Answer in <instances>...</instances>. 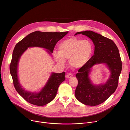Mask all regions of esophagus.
Returning a JSON list of instances; mask_svg holds the SVG:
<instances>
[{"mask_svg":"<svg viewBox=\"0 0 130 130\" xmlns=\"http://www.w3.org/2000/svg\"><path fill=\"white\" fill-rule=\"evenodd\" d=\"M73 76V75L72 73H69V74H67L66 75V78H70L72 77Z\"/></svg>","mask_w":130,"mask_h":130,"instance_id":"1","label":"esophagus"}]
</instances>
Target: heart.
<instances>
[{
    "mask_svg": "<svg viewBox=\"0 0 130 130\" xmlns=\"http://www.w3.org/2000/svg\"><path fill=\"white\" fill-rule=\"evenodd\" d=\"M93 53V46L90 42L76 38L64 40L58 46V53L53 55L57 63L61 66L65 65V60L69 59V64L74 69L85 65Z\"/></svg>",
    "mask_w": 130,
    "mask_h": 130,
    "instance_id": "1",
    "label": "heart"
}]
</instances>
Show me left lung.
I'll return each mask as SVG.
<instances>
[{
    "label": "left lung",
    "mask_w": 130,
    "mask_h": 130,
    "mask_svg": "<svg viewBox=\"0 0 130 130\" xmlns=\"http://www.w3.org/2000/svg\"><path fill=\"white\" fill-rule=\"evenodd\" d=\"M92 40L95 46L94 55L80 67L76 77L78 79L75 95L78 101L86 105L96 106L105 101L115 91L122 71V61L118 48L113 41L91 30L76 32ZM105 63L110 71V76L104 85L95 86L88 76L95 64Z\"/></svg>",
    "instance_id": "obj_1"
}]
</instances>
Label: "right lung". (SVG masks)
<instances>
[{"mask_svg": "<svg viewBox=\"0 0 130 130\" xmlns=\"http://www.w3.org/2000/svg\"><path fill=\"white\" fill-rule=\"evenodd\" d=\"M68 32L69 31L53 32L36 31L29 34L16 45L10 64V73L16 91L28 103L43 106L53 100L56 96L59 85L65 79V72L52 73L46 84L39 92H28L23 88L18 80L17 68L20 56L28 47H32L44 48L48 50L47 52L51 54L56 43Z\"/></svg>", "mask_w": 130, "mask_h": 130, "instance_id": "obj_1", "label": "right lung"}]
</instances>
